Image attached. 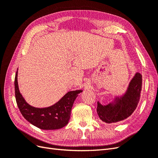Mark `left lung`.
<instances>
[{"instance_id":"1","label":"left lung","mask_w":158,"mask_h":158,"mask_svg":"<svg viewBox=\"0 0 158 158\" xmlns=\"http://www.w3.org/2000/svg\"><path fill=\"white\" fill-rule=\"evenodd\" d=\"M142 83V76L139 73H136L123 96L116 98L114 102L107 106H102L98 102L97 113L99 118L110 124L123 121L131 116L140 101Z\"/></svg>"}]
</instances>
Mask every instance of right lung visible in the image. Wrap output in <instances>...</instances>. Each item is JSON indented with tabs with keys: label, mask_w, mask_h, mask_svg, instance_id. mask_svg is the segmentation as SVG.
Returning <instances> with one entry per match:
<instances>
[{
	"label": "right lung",
	"mask_w": 158,
	"mask_h": 158,
	"mask_svg": "<svg viewBox=\"0 0 158 158\" xmlns=\"http://www.w3.org/2000/svg\"><path fill=\"white\" fill-rule=\"evenodd\" d=\"M17 76L18 70L14 80L16 103L20 113L28 122L43 130H55L67 125L73 103L78 94L82 90L69 92L58 102L51 107L36 108L30 106L20 93Z\"/></svg>",
	"instance_id": "right-lung-1"
}]
</instances>
